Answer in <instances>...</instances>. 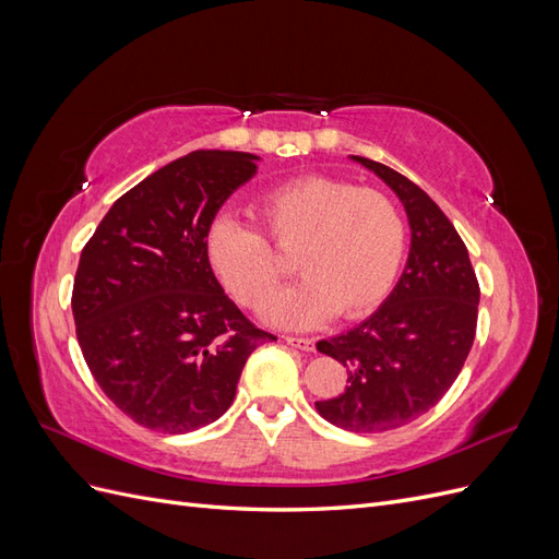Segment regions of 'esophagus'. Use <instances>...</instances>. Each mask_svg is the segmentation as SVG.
Segmentation results:
<instances>
[{
  "label": "esophagus",
  "mask_w": 559,
  "mask_h": 559,
  "mask_svg": "<svg viewBox=\"0 0 559 559\" xmlns=\"http://www.w3.org/2000/svg\"><path fill=\"white\" fill-rule=\"evenodd\" d=\"M286 343H289L292 347H298L302 352H314V341L312 337H286Z\"/></svg>",
  "instance_id": "1"
}]
</instances>
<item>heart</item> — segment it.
Listing matches in <instances>:
<instances>
[{
  "mask_svg": "<svg viewBox=\"0 0 559 559\" xmlns=\"http://www.w3.org/2000/svg\"><path fill=\"white\" fill-rule=\"evenodd\" d=\"M261 222L277 247L295 249L302 277L270 302L263 317L284 329H314L335 312L357 319L392 292L405 253V222L392 198L333 177H300L263 195ZM205 253L226 289L247 308H263L284 265L263 235L218 216Z\"/></svg>",
  "mask_w": 559,
  "mask_h": 559,
  "instance_id": "obj_1",
  "label": "heart"
}]
</instances>
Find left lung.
Returning a JSON list of instances; mask_svg holds the SVG:
<instances>
[{
  "label": "left lung",
  "mask_w": 559,
  "mask_h": 559,
  "mask_svg": "<svg viewBox=\"0 0 559 559\" xmlns=\"http://www.w3.org/2000/svg\"><path fill=\"white\" fill-rule=\"evenodd\" d=\"M378 175L408 214L411 251L382 306L317 349L347 368L349 384L317 401L319 415L345 431L408 425L445 396L468 357L480 289L466 245L441 207L392 167L349 156Z\"/></svg>",
  "instance_id": "1"
}]
</instances>
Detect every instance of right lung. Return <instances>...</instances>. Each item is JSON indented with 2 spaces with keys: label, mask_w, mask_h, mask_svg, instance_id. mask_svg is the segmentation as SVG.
<instances>
[{
  "label": "right lung",
  "mask_w": 559,
  "mask_h": 559,
  "mask_svg": "<svg viewBox=\"0 0 559 559\" xmlns=\"http://www.w3.org/2000/svg\"><path fill=\"white\" fill-rule=\"evenodd\" d=\"M242 151H193L118 198L81 251L72 312L103 392L138 425L189 433L235 399L249 354L270 333L216 282L205 235L257 175Z\"/></svg>",
  "instance_id": "add662e5"
}]
</instances>
